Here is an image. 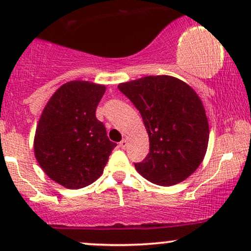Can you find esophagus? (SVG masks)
<instances>
[{"label": "esophagus", "instance_id": "esophagus-1", "mask_svg": "<svg viewBox=\"0 0 251 251\" xmlns=\"http://www.w3.org/2000/svg\"><path fill=\"white\" fill-rule=\"evenodd\" d=\"M119 146H120V148H122V149H126V146H127V142H126L125 139H123L122 142L119 143Z\"/></svg>", "mask_w": 251, "mask_h": 251}]
</instances>
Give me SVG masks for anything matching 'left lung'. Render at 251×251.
<instances>
[{
    "label": "left lung",
    "mask_w": 251,
    "mask_h": 251,
    "mask_svg": "<svg viewBox=\"0 0 251 251\" xmlns=\"http://www.w3.org/2000/svg\"><path fill=\"white\" fill-rule=\"evenodd\" d=\"M119 91L140 112L150 153L135 170L145 179L171 186L201 165L209 142V124L200 97L188 83L169 75L120 83Z\"/></svg>",
    "instance_id": "8db88e82"
}]
</instances>
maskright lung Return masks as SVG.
<instances>
[{"mask_svg":"<svg viewBox=\"0 0 251 251\" xmlns=\"http://www.w3.org/2000/svg\"><path fill=\"white\" fill-rule=\"evenodd\" d=\"M105 91V86L81 80L65 83L37 124L36 160L50 179L67 189H81L97 180L117 146L96 117Z\"/></svg>","mask_w":251,"mask_h":251,"instance_id":"obj_1","label":"right lung"}]
</instances>
